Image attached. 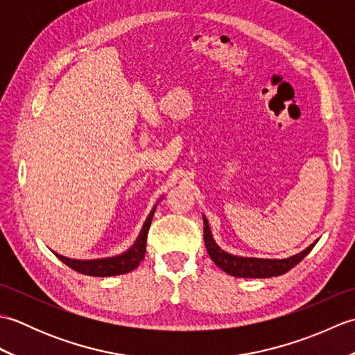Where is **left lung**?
<instances>
[{
    "mask_svg": "<svg viewBox=\"0 0 355 355\" xmlns=\"http://www.w3.org/2000/svg\"><path fill=\"white\" fill-rule=\"evenodd\" d=\"M205 221V244L207 248V253L210 256L216 267L224 270L225 273L236 277H273L281 276L286 271L291 270L294 266L302 261L305 256L313 250L315 243H313L310 247H306L304 252H300L294 256H290L286 259H258V258H243V256H233L221 250L214 241L212 232H210L209 223L206 216H202Z\"/></svg>",
    "mask_w": 355,
    "mask_h": 355,
    "instance_id": "8db88e82",
    "label": "left lung"
}]
</instances>
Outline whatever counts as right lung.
I'll list each match as a JSON object with an SVG mask.
<instances>
[{
    "label": "right lung",
    "mask_w": 355,
    "mask_h": 355,
    "mask_svg": "<svg viewBox=\"0 0 355 355\" xmlns=\"http://www.w3.org/2000/svg\"><path fill=\"white\" fill-rule=\"evenodd\" d=\"M155 207L150 210L149 216L146 218L145 224H143V229L137 241L132 244L131 248L119 256H112V258H105V259H93V261H79V259H70L65 258L62 254L55 253L59 259H61L65 266H69L78 273L87 275V276H97V277H107V276H117V275H125L130 273L134 268L139 267V263L145 258L146 253V238H148V230L150 221H153V216L155 212Z\"/></svg>",
    "instance_id": "obj_1"
}]
</instances>
